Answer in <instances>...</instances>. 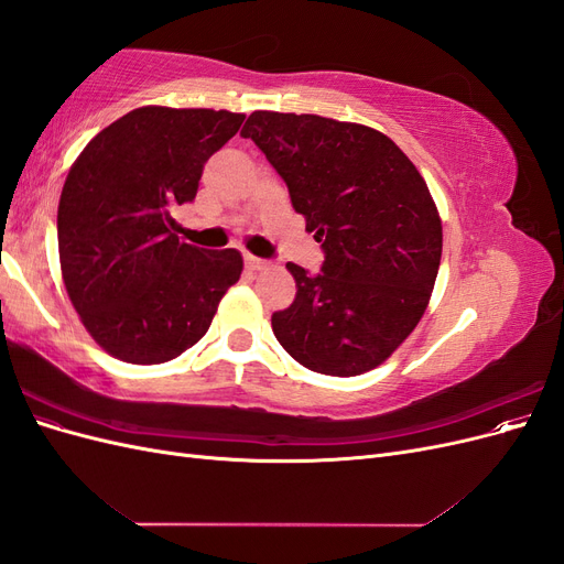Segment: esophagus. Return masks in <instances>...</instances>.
<instances>
[{"mask_svg": "<svg viewBox=\"0 0 564 564\" xmlns=\"http://www.w3.org/2000/svg\"><path fill=\"white\" fill-rule=\"evenodd\" d=\"M245 265L249 270H263L268 263L263 259H259V256H251V253H245Z\"/></svg>", "mask_w": 564, "mask_h": 564, "instance_id": "1", "label": "esophagus"}]
</instances>
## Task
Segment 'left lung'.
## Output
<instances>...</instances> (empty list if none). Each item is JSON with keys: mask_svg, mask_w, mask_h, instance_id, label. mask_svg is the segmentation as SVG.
<instances>
[{"mask_svg": "<svg viewBox=\"0 0 564 564\" xmlns=\"http://www.w3.org/2000/svg\"><path fill=\"white\" fill-rule=\"evenodd\" d=\"M289 187L322 272L286 263L296 299L272 332L303 367L357 377L414 332L435 286L442 224L423 176L388 135L319 115L256 110L242 129Z\"/></svg>", "mask_w": 564, "mask_h": 564, "instance_id": "1", "label": "left lung"}]
</instances>
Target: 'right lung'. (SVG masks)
Masks as SVG:
<instances>
[{"label": "right lung", "mask_w": 564, "mask_h": 564, "mask_svg": "<svg viewBox=\"0 0 564 564\" xmlns=\"http://www.w3.org/2000/svg\"><path fill=\"white\" fill-rule=\"evenodd\" d=\"M242 122L228 110L135 108L94 135L67 174L63 282L84 327L117 360H174L207 334L240 280V251L178 242L169 209L195 199L204 164Z\"/></svg>", "instance_id": "1"}]
</instances>
